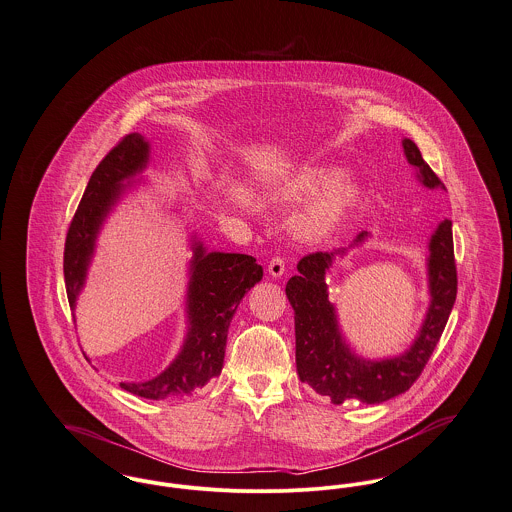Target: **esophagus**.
<instances>
[{"label": "esophagus", "instance_id": "obj_1", "mask_svg": "<svg viewBox=\"0 0 512 512\" xmlns=\"http://www.w3.org/2000/svg\"><path fill=\"white\" fill-rule=\"evenodd\" d=\"M284 271H286V265H284L283 257H273V259L269 261V275H271V277L279 279V277H283Z\"/></svg>", "mask_w": 512, "mask_h": 512}]
</instances>
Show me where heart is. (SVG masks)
I'll return each mask as SVG.
<instances>
[{
  "label": "heart",
  "mask_w": 512,
  "mask_h": 512,
  "mask_svg": "<svg viewBox=\"0 0 512 512\" xmlns=\"http://www.w3.org/2000/svg\"><path fill=\"white\" fill-rule=\"evenodd\" d=\"M323 194L296 220V229L306 239H320L340 228L345 218L361 204L363 188L353 176H340L338 169L308 165L290 174L281 186L288 202H302Z\"/></svg>",
  "instance_id": "1"
}]
</instances>
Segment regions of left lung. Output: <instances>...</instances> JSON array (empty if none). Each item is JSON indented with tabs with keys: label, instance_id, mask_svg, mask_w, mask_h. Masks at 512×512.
Here are the masks:
<instances>
[{
	"label": "left lung",
	"instance_id": "left-lung-1",
	"mask_svg": "<svg viewBox=\"0 0 512 512\" xmlns=\"http://www.w3.org/2000/svg\"><path fill=\"white\" fill-rule=\"evenodd\" d=\"M406 161L416 169L418 180L430 190H446L444 182L422 159L412 139H402ZM361 231L349 245L367 239ZM428 288L430 306L422 328L412 345L397 357L371 361L355 355L341 336L336 306L328 300L326 275L336 257L347 249L318 251L302 257L298 275L286 283V296L294 308L296 332V371L302 383L318 395L332 398L334 404L357 398L367 404H381L406 393L424 371L436 343L448 324L457 294L452 222L438 224L428 243Z\"/></svg>",
	"mask_w": 512,
	"mask_h": 512
}]
</instances>
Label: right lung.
<instances>
[{"label":"right lung","mask_w":512,"mask_h":512,"mask_svg":"<svg viewBox=\"0 0 512 512\" xmlns=\"http://www.w3.org/2000/svg\"><path fill=\"white\" fill-rule=\"evenodd\" d=\"M149 163V143L139 133L125 135L92 172L64 243V284L70 310L86 283L96 239L131 178ZM128 184L125 185L124 182ZM194 257L186 290L188 332L171 365L151 381L119 383L131 395L161 400L186 397L218 377L224 367L228 328L241 298L263 279L255 257L241 253H208L192 237Z\"/></svg>","instance_id":"obj_1"}]
</instances>
